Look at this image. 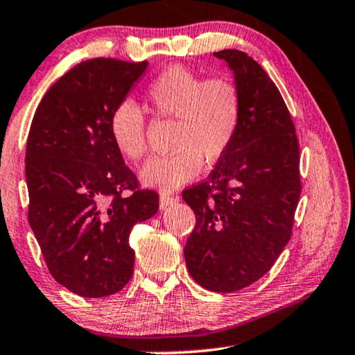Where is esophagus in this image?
Returning <instances> with one entry per match:
<instances>
[{
    "instance_id": "obj_1",
    "label": "esophagus",
    "mask_w": 355,
    "mask_h": 355,
    "mask_svg": "<svg viewBox=\"0 0 355 355\" xmlns=\"http://www.w3.org/2000/svg\"><path fill=\"white\" fill-rule=\"evenodd\" d=\"M175 201H177V199L171 196V194L162 193L161 196H159V207H161V211H164V209H167L168 206H171V204H173Z\"/></svg>"
}]
</instances>
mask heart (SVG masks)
<instances>
[{
	"label": "heart",
	"instance_id": "1",
	"mask_svg": "<svg viewBox=\"0 0 355 355\" xmlns=\"http://www.w3.org/2000/svg\"><path fill=\"white\" fill-rule=\"evenodd\" d=\"M148 106L157 116L177 121L173 149L167 157L144 164L139 178L146 187L171 191L198 177L202 161L214 166L225 157L236 138L243 117V94L228 77L207 78L173 66L153 80ZM109 132L116 148L130 161L146 153V117L133 101L114 109Z\"/></svg>",
	"mask_w": 355,
	"mask_h": 355
}]
</instances>
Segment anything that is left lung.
I'll list each match as a JSON object with an SVG mask.
<instances>
[{"mask_svg": "<svg viewBox=\"0 0 355 355\" xmlns=\"http://www.w3.org/2000/svg\"><path fill=\"white\" fill-rule=\"evenodd\" d=\"M233 72L243 117L211 175L184 189L196 216L184 244L189 275L214 293H233L270 270L293 232L301 196L296 128L277 85L246 53H214Z\"/></svg>", "mask_w": 355, "mask_h": 355, "instance_id": "left-lung-1", "label": "left lung"}]
</instances>
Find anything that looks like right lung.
<instances>
[{"label": "right lung", "mask_w": 355, "mask_h": 355, "mask_svg": "<svg viewBox=\"0 0 355 355\" xmlns=\"http://www.w3.org/2000/svg\"><path fill=\"white\" fill-rule=\"evenodd\" d=\"M148 62L96 58L72 67L35 111L26 151L28 223L54 279L82 297L116 294L133 275L128 236L159 194L141 189L109 132Z\"/></svg>", "instance_id": "add662e5"}]
</instances>
